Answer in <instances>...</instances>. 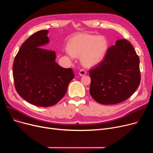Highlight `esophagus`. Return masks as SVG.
<instances>
[{
	"label": "esophagus",
	"mask_w": 153,
	"mask_h": 153,
	"mask_svg": "<svg viewBox=\"0 0 153 153\" xmlns=\"http://www.w3.org/2000/svg\"><path fill=\"white\" fill-rule=\"evenodd\" d=\"M87 73V72L84 69H81L79 71V74L81 76H84L85 74Z\"/></svg>",
	"instance_id": "1"
}]
</instances>
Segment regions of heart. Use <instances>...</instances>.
<instances>
[{"label": "heart", "instance_id": "b5f03b06", "mask_svg": "<svg viewBox=\"0 0 153 153\" xmlns=\"http://www.w3.org/2000/svg\"><path fill=\"white\" fill-rule=\"evenodd\" d=\"M108 45L102 37L88 34H80L72 38L66 49L71 59L81 56V63L85 67H92L99 63L105 57Z\"/></svg>", "mask_w": 153, "mask_h": 153}]
</instances>
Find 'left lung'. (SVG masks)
<instances>
[{
  "instance_id": "1",
  "label": "left lung",
  "mask_w": 153,
  "mask_h": 153,
  "mask_svg": "<svg viewBox=\"0 0 153 153\" xmlns=\"http://www.w3.org/2000/svg\"><path fill=\"white\" fill-rule=\"evenodd\" d=\"M89 74L92 97L104 105L116 104L131 97L138 87L140 59L129 42L118 39Z\"/></svg>"
}]
</instances>
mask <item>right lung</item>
Instances as JSON below:
<instances>
[{
	"label": "right lung",
	"mask_w": 153,
	"mask_h": 153,
	"mask_svg": "<svg viewBox=\"0 0 153 153\" xmlns=\"http://www.w3.org/2000/svg\"><path fill=\"white\" fill-rule=\"evenodd\" d=\"M48 30L31 35L20 47L13 66L15 89L21 97L34 105L50 107L66 94L74 74L56 62V52L45 49Z\"/></svg>",
	"instance_id": "right-lung-1"
}]
</instances>
